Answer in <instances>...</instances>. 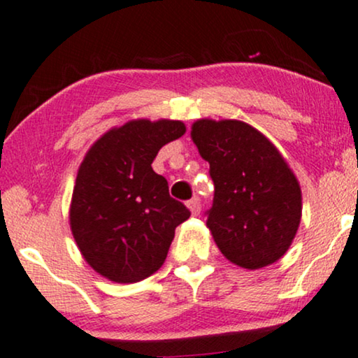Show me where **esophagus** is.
Instances as JSON below:
<instances>
[{"instance_id": "esophagus-1", "label": "esophagus", "mask_w": 358, "mask_h": 358, "mask_svg": "<svg viewBox=\"0 0 358 358\" xmlns=\"http://www.w3.org/2000/svg\"><path fill=\"white\" fill-rule=\"evenodd\" d=\"M187 207L191 209V214L192 215H199L201 213V201L197 199V197H194V199H191L187 202Z\"/></svg>"}]
</instances>
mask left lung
Here are the masks:
<instances>
[{"mask_svg":"<svg viewBox=\"0 0 358 358\" xmlns=\"http://www.w3.org/2000/svg\"><path fill=\"white\" fill-rule=\"evenodd\" d=\"M192 141L214 182L207 227L226 259L244 268L277 262L301 224L302 192L266 136L234 119H199Z\"/></svg>","mask_w":358,"mask_h":358,"instance_id":"8db88e82","label":"left lung"}]
</instances>
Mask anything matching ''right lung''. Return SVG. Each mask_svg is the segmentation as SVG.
<instances>
[{
  "instance_id": "right-lung-1",
  "label": "right lung",
  "mask_w": 358,
  "mask_h": 358,
  "mask_svg": "<svg viewBox=\"0 0 358 358\" xmlns=\"http://www.w3.org/2000/svg\"><path fill=\"white\" fill-rule=\"evenodd\" d=\"M184 132L180 121H129L96 141L79 167L71 231L86 262L109 280L132 284L156 272L191 215L151 166Z\"/></svg>"
}]
</instances>
